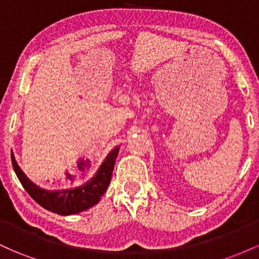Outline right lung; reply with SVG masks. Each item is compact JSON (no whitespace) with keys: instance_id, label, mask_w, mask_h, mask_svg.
<instances>
[{"instance_id":"obj_1","label":"right lung","mask_w":259,"mask_h":259,"mask_svg":"<svg viewBox=\"0 0 259 259\" xmlns=\"http://www.w3.org/2000/svg\"><path fill=\"white\" fill-rule=\"evenodd\" d=\"M118 152H119V147H115L107 156L96 175L85 185L75 187V189L62 190V191H49L31 183L17 164L13 153H12V164L23 187L40 206L57 214L69 215L89 209L100 201L101 196L105 194L111 183L112 171Z\"/></svg>"}]
</instances>
